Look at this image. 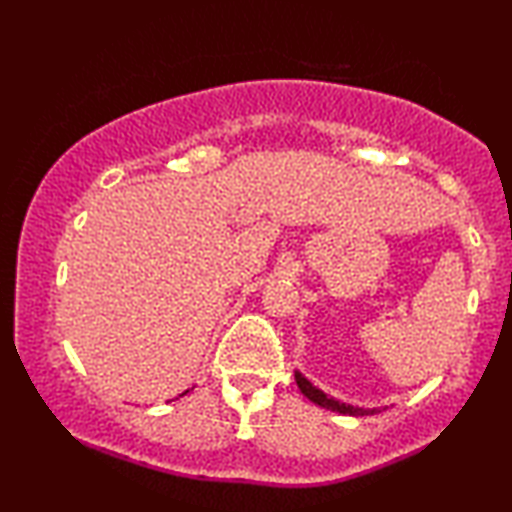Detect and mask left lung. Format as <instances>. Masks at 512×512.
<instances>
[{
	"label": "left lung",
	"mask_w": 512,
	"mask_h": 512,
	"mask_svg": "<svg viewBox=\"0 0 512 512\" xmlns=\"http://www.w3.org/2000/svg\"><path fill=\"white\" fill-rule=\"evenodd\" d=\"M296 384H298V389L303 391V394L310 398L312 403H317V405H321V408H326V410H333V412H340V415H349V417H363V415H375V408L373 410H363V408H354V405H349V403H340V401H335L333 396H328V394H324V391H321L319 387H314V384L307 380V377L300 373V370H296Z\"/></svg>",
	"instance_id": "left-lung-1"
}]
</instances>
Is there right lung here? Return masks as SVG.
I'll list each match as a JSON object with an SVG mask.
<instances>
[{"label": "right lung", "instance_id": "1", "mask_svg": "<svg viewBox=\"0 0 512 512\" xmlns=\"http://www.w3.org/2000/svg\"><path fill=\"white\" fill-rule=\"evenodd\" d=\"M184 394H186V391H184ZM184 394H181V396H184Z\"/></svg>", "mask_w": 512, "mask_h": 512}]
</instances>
